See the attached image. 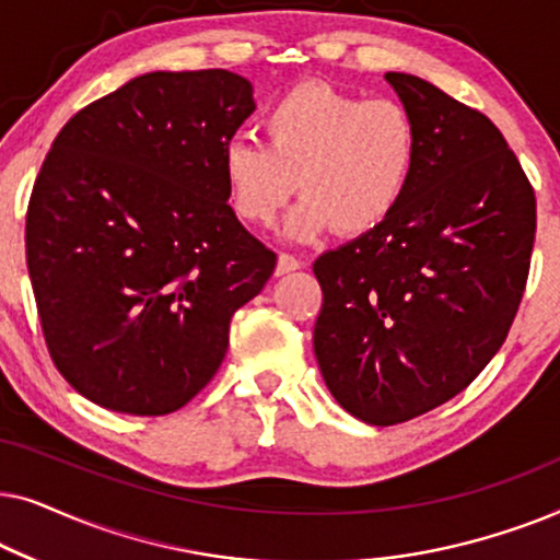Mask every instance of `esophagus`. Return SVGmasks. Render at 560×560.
<instances>
[{"instance_id":"esophagus-1","label":"esophagus","mask_w":560,"mask_h":560,"mask_svg":"<svg viewBox=\"0 0 560 560\" xmlns=\"http://www.w3.org/2000/svg\"><path fill=\"white\" fill-rule=\"evenodd\" d=\"M298 267H301V259H298L295 255H290V252H280V257H278V275H285V272H293V270H298Z\"/></svg>"}]
</instances>
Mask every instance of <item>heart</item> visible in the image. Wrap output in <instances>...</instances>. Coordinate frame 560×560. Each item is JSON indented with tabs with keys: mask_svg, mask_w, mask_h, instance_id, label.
Masks as SVG:
<instances>
[{
	"mask_svg": "<svg viewBox=\"0 0 560 560\" xmlns=\"http://www.w3.org/2000/svg\"><path fill=\"white\" fill-rule=\"evenodd\" d=\"M262 142L234 137L221 175L232 209L270 226L298 188L288 232L313 240L380 229L402 203L418 165L420 132L408 106L362 98L328 83H298L259 117Z\"/></svg>",
	"mask_w": 560,
	"mask_h": 560,
	"instance_id": "heart-1",
	"label": "heart"
}]
</instances>
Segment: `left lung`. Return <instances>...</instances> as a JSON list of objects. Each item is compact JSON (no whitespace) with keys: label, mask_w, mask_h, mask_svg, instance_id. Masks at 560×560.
Masks as SVG:
<instances>
[{"label":"left lung","mask_w":560,"mask_h":560,"mask_svg":"<svg viewBox=\"0 0 560 560\" xmlns=\"http://www.w3.org/2000/svg\"><path fill=\"white\" fill-rule=\"evenodd\" d=\"M420 152L380 229L313 262V349L336 402L397 425L469 387L508 339L535 242V190L492 119L410 73H385Z\"/></svg>","instance_id":"obj_1"}]
</instances>
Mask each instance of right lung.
Masks as SVG:
<instances>
[{"mask_svg": "<svg viewBox=\"0 0 560 560\" xmlns=\"http://www.w3.org/2000/svg\"><path fill=\"white\" fill-rule=\"evenodd\" d=\"M255 112L224 68L137 75L60 129L25 255L56 370L106 410L167 416L213 380L278 255L234 217L224 148Z\"/></svg>", "mask_w": 560, "mask_h": 560, "instance_id": "1", "label": "right lung"}]
</instances>
